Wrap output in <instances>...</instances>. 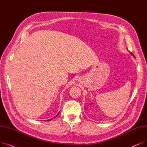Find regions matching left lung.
I'll use <instances>...</instances> for the list:
<instances>
[{
	"instance_id": "8db88e82",
	"label": "left lung",
	"mask_w": 147,
	"mask_h": 147,
	"mask_svg": "<svg viewBox=\"0 0 147 147\" xmlns=\"http://www.w3.org/2000/svg\"><path fill=\"white\" fill-rule=\"evenodd\" d=\"M131 54H132V55H133V54H132V53H131Z\"/></svg>"
}]
</instances>
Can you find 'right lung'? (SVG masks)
Segmentation results:
<instances>
[{"label": "right lung", "instance_id": "right-lung-1", "mask_svg": "<svg viewBox=\"0 0 147 147\" xmlns=\"http://www.w3.org/2000/svg\"><path fill=\"white\" fill-rule=\"evenodd\" d=\"M59 113H58V114H57V115H55V117H53V118H52V119H49V120H47V121H48V120H52V119H54V118H55V117H57V115H58V114H59Z\"/></svg>", "mask_w": 147, "mask_h": 147}]
</instances>
